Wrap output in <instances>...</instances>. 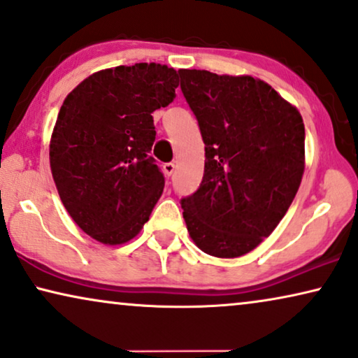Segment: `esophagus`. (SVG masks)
I'll return each instance as SVG.
<instances>
[{
	"label": "esophagus",
	"instance_id": "34e87169",
	"mask_svg": "<svg viewBox=\"0 0 358 358\" xmlns=\"http://www.w3.org/2000/svg\"><path fill=\"white\" fill-rule=\"evenodd\" d=\"M174 171H176L174 163H166V164H163V173H164L166 178H171V176L174 174Z\"/></svg>",
	"mask_w": 358,
	"mask_h": 358
}]
</instances>
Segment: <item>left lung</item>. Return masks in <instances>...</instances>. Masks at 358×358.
<instances>
[{
	"label": "left lung",
	"mask_w": 358,
	"mask_h": 358,
	"mask_svg": "<svg viewBox=\"0 0 358 358\" xmlns=\"http://www.w3.org/2000/svg\"><path fill=\"white\" fill-rule=\"evenodd\" d=\"M180 90L205 143L203 179L180 207L187 231L210 256L233 259L271 236L305 173V124L267 83L179 70Z\"/></svg>",
	"instance_id": "obj_1"
}]
</instances>
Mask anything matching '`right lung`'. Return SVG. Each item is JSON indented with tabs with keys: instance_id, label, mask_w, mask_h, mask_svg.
Listing matches in <instances>:
<instances>
[{
	"instance_id": "add662e5",
	"label": "right lung",
	"mask_w": 358,
	"mask_h": 358,
	"mask_svg": "<svg viewBox=\"0 0 358 358\" xmlns=\"http://www.w3.org/2000/svg\"><path fill=\"white\" fill-rule=\"evenodd\" d=\"M178 71L135 63L92 73L65 97L50 138V169L66 212L102 244L134 239L150 220L164 176L148 155L153 112L169 106Z\"/></svg>"
}]
</instances>
